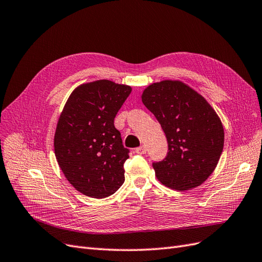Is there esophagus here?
Listing matches in <instances>:
<instances>
[{"label": "esophagus", "mask_w": 262, "mask_h": 262, "mask_svg": "<svg viewBox=\"0 0 262 262\" xmlns=\"http://www.w3.org/2000/svg\"><path fill=\"white\" fill-rule=\"evenodd\" d=\"M136 153H138V154H145L146 153V147L144 145H142L140 147H137L136 148Z\"/></svg>", "instance_id": "obj_1"}]
</instances>
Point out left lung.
<instances>
[{
	"instance_id": "8db88e82",
	"label": "left lung",
	"mask_w": 262,
	"mask_h": 262,
	"mask_svg": "<svg viewBox=\"0 0 262 262\" xmlns=\"http://www.w3.org/2000/svg\"><path fill=\"white\" fill-rule=\"evenodd\" d=\"M142 101L160 122L168 153L153 163L157 179L179 191L202 185L215 169L224 146L221 119L205 98L181 81L153 83Z\"/></svg>"
}]
</instances>
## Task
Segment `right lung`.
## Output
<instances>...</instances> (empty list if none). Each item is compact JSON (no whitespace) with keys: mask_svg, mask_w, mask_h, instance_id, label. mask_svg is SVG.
I'll return each instance as SVG.
<instances>
[{"mask_svg":"<svg viewBox=\"0 0 262 262\" xmlns=\"http://www.w3.org/2000/svg\"><path fill=\"white\" fill-rule=\"evenodd\" d=\"M131 91L108 80L82 84L71 93L59 117L55 157L70 184L87 196H109L124 182L129 149L114 120Z\"/></svg>","mask_w":262,"mask_h":262,"instance_id":"obj_1","label":"right lung"}]
</instances>
